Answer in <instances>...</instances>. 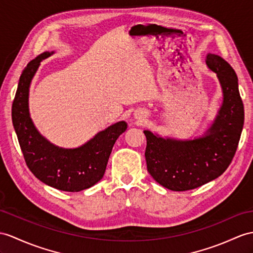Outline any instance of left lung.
Wrapping results in <instances>:
<instances>
[{
  "label": "left lung",
  "mask_w": 253,
  "mask_h": 253,
  "mask_svg": "<svg viewBox=\"0 0 253 253\" xmlns=\"http://www.w3.org/2000/svg\"><path fill=\"white\" fill-rule=\"evenodd\" d=\"M206 64L217 74L223 102L204 135L181 140L144 131L147 169L153 179L171 191L199 188L222 175L235 156L243 131L245 112L235 71L213 53L207 54Z\"/></svg>",
  "instance_id": "left-lung-1"
}]
</instances>
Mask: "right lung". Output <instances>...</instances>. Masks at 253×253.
Listing matches in <instances>:
<instances>
[{
    "label": "right lung",
    "mask_w": 253,
    "mask_h": 253,
    "mask_svg": "<svg viewBox=\"0 0 253 253\" xmlns=\"http://www.w3.org/2000/svg\"><path fill=\"white\" fill-rule=\"evenodd\" d=\"M52 53H41L22 71L11 108V119L24 160L33 175L52 188L78 192L102 179L116 140L126 130L127 125L125 121L117 122L73 149L54 146L42 136L30 117L29 90L41 62Z\"/></svg>",
    "instance_id": "1"
}]
</instances>
